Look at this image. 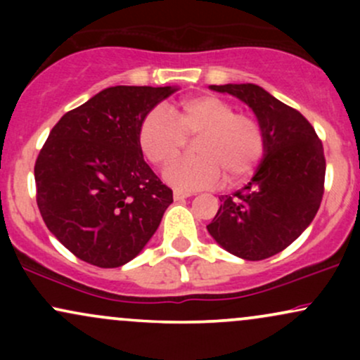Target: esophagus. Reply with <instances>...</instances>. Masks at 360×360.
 Returning a JSON list of instances; mask_svg holds the SVG:
<instances>
[{
	"mask_svg": "<svg viewBox=\"0 0 360 360\" xmlns=\"http://www.w3.org/2000/svg\"><path fill=\"white\" fill-rule=\"evenodd\" d=\"M191 194L189 193H184V191H174V201H183L186 198H189Z\"/></svg>",
	"mask_w": 360,
	"mask_h": 360,
	"instance_id": "esophagus-1",
	"label": "esophagus"
}]
</instances>
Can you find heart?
Returning <instances> with one entry per match:
<instances>
[{"instance_id":"b5f03b06","label":"heart","mask_w":360,"mask_h":360,"mask_svg":"<svg viewBox=\"0 0 360 360\" xmlns=\"http://www.w3.org/2000/svg\"><path fill=\"white\" fill-rule=\"evenodd\" d=\"M198 137L194 158L169 165L164 179L177 191L214 188L226 177L240 184L252 176L266 150L262 127L250 115L237 113L232 103L214 94L184 98L176 118L162 106L150 110L139 128V146L155 166H166L188 138Z\"/></svg>"}]
</instances>
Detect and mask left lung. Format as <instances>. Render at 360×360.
Returning a JSON list of instances; mask_svg holds the SVG:
<instances>
[{"label":"left lung","instance_id":"8db88e82","mask_svg":"<svg viewBox=\"0 0 360 360\" xmlns=\"http://www.w3.org/2000/svg\"><path fill=\"white\" fill-rule=\"evenodd\" d=\"M210 89L232 94L254 111L266 135V150L250 183L220 198V208L206 229L237 257H272L308 229L320 208L323 146L300 111L257 84H212Z\"/></svg>","mask_w":360,"mask_h":360}]
</instances>
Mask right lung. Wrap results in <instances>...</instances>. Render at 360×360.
<instances>
[{
    "label": "right lung",
    "mask_w": 360,
    "mask_h": 360,
    "mask_svg": "<svg viewBox=\"0 0 360 360\" xmlns=\"http://www.w3.org/2000/svg\"><path fill=\"white\" fill-rule=\"evenodd\" d=\"M176 86H113L62 117L35 162L37 205L76 257L120 267L142 252L172 203L143 160L139 128Z\"/></svg>",
    "instance_id": "right-lung-1"
}]
</instances>
